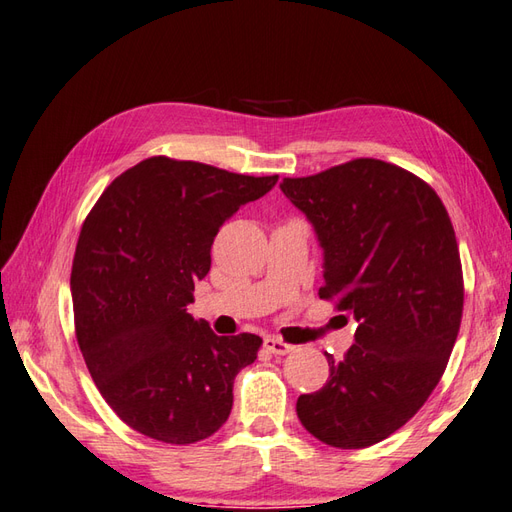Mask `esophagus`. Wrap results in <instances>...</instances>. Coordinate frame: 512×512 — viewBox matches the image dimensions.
<instances>
[{"instance_id":"esophagus-1","label":"esophagus","mask_w":512,"mask_h":512,"mask_svg":"<svg viewBox=\"0 0 512 512\" xmlns=\"http://www.w3.org/2000/svg\"><path fill=\"white\" fill-rule=\"evenodd\" d=\"M263 346L267 352H271V355H289V352L295 350V346L282 342V339H278V337H267Z\"/></svg>"}]
</instances>
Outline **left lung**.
I'll use <instances>...</instances> for the list:
<instances>
[{"label": "left lung", "instance_id": "left-lung-1", "mask_svg": "<svg viewBox=\"0 0 512 512\" xmlns=\"http://www.w3.org/2000/svg\"><path fill=\"white\" fill-rule=\"evenodd\" d=\"M280 190L324 249L320 298L359 324L342 359L326 352L328 381L295 412L326 445H377L429 399L460 331L464 282L447 208L410 170L372 157L287 177Z\"/></svg>", "mask_w": 512, "mask_h": 512}]
</instances>
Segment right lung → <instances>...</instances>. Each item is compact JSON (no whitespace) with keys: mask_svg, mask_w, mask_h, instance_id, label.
Here are the masks:
<instances>
[{"mask_svg":"<svg viewBox=\"0 0 512 512\" xmlns=\"http://www.w3.org/2000/svg\"><path fill=\"white\" fill-rule=\"evenodd\" d=\"M276 181L157 155L113 179L87 214L70 278L76 339L131 429L192 445L230 416L234 377L263 339L214 335L186 306L219 227Z\"/></svg>","mask_w":512,"mask_h":512,"instance_id":"obj_1","label":"right lung"}]
</instances>
